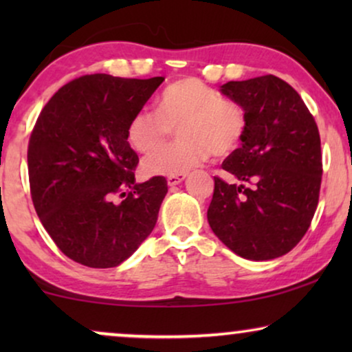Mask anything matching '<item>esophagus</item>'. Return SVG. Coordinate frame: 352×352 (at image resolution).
<instances>
[{
    "label": "esophagus",
    "instance_id": "1",
    "mask_svg": "<svg viewBox=\"0 0 352 352\" xmlns=\"http://www.w3.org/2000/svg\"><path fill=\"white\" fill-rule=\"evenodd\" d=\"M186 179V175H175V176H168V186H177V184H181L182 181Z\"/></svg>",
    "mask_w": 352,
    "mask_h": 352
}]
</instances>
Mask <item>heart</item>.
<instances>
[{"label": "heart", "mask_w": 352, "mask_h": 352, "mask_svg": "<svg viewBox=\"0 0 352 352\" xmlns=\"http://www.w3.org/2000/svg\"><path fill=\"white\" fill-rule=\"evenodd\" d=\"M177 126L179 141L157 148L142 166L151 176L186 175L211 152L224 157L234 152L247 131V113L232 99L221 98L204 81L184 78L166 86L157 100V112L141 109L128 123L129 146L148 152Z\"/></svg>", "instance_id": "obj_1"}]
</instances>
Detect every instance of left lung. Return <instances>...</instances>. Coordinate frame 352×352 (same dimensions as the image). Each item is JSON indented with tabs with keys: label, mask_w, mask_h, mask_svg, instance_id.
Wrapping results in <instances>:
<instances>
[{
	"label": "left lung",
	"mask_w": 352,
	"mask_h": 352,
	"mask_svg": "<svg viewBox=\"0 0 352 352\" xmlns=\"http://www.w3.org/2000/svg\"><path fill=\"white\" fill-rule=\"evenodd\" d=\"M219 91L242 105L247 131L242 146L223 162L237 182L214 177L210 228L245 259L278 258L305 237L316 213L319 129L300 94L274 75L229 81Z\"/></svg>",
	"instance_id": "1"
}]
</instances>
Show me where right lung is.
Instances as JSON below:
<instances>
[{
    "instance_id": "obj_1",
    "label": "right lung",
    "mask_w": 352,
    "mask_h": 352,
    "mask_svg": "<svg viewBox=\"0 0 352 352\" xmlns=\"http://www.w3.org/2000/svg\"><path fill=\"white\" fill-rule=\"evenodd\" d=\"M163 80L85 75L62 86L36 120L27 153L32 200L75 263L118 266L155 228L166 179L136 182L126 129Z\"/></svg>"
}]
</instances>
